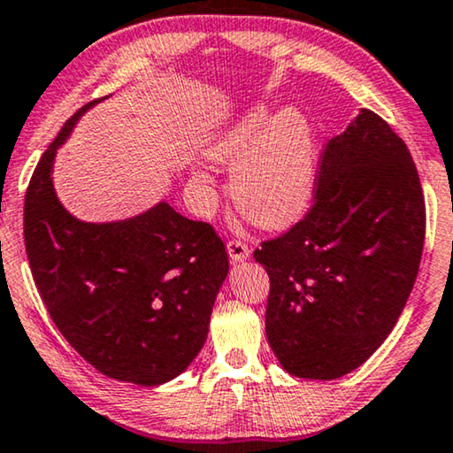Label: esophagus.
I'll return each instance as SVG.
<instances>
[{
  "instance_id": "34e87169",
  "label": "esophagus",
  "mask_w": 453,
  "mask_h": 453,
  "mask_svg": "<svg viewBox=\"0 0 453 453\" xmlns=\"http://www.w3.org/2000/svg\"><path fill=\"white\" fill-rule=\"evenodd\" d=\"M227 255H230L234 263H244L250 257V249L244 242H240V240H230L227 242Z\"/></svg>"
}]
</instances>
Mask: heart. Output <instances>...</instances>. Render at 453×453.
Masks as SVG:
<instances>
[{
	"mask_svg": "<svg viewBox=\"0 0 453 453\" xmlns=\"http://www.w3.org/2000/svg\"><path fill=\"white\" fill-rule=\"evenodd\" d=\"M215 164L234 167L236 209L261 227H286L309 207L319 180V136L304 111L257 104L204 144Z\"/></svg>",
	"mask_w": 453,
	"mask_h": 453,
	"instance_id": "heart-1",
	"label": "heart"
}]
</instances>
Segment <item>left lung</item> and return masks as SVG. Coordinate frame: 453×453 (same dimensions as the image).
Instances as JSON below:
<instances>
[{"mask_svg": "<svg viewBox=\"0 0 453 453\" xmlns=\"http://www.w3.org/2000/svg\"><path fill=\"white\" fill-rule=\"evenodd\" d=\"M425 198L406 144L360 110L325 147L315 203L255 261L269 273L265 331L303 379L358 369L395 327L418 273Z\"/></svg>", "mask_w": 453, "mask_h": 453, "instance_id": "8db88e82", "label": "left lung"}]
</instances>
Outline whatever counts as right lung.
Returning a JSON list of instances; mask_svg holds the SVG:
<instances>
[{
    "instance_id": "right-lung-1",
    "label": "right lung",
    "mask_w": 453,
    "mask_h": 453,
    "mask_svg": "<svg viewBox=\"0 0 453 453\" xmlns=\"http://www.w3.org/2000/svg\"><path fill=\"white\" fill-rule=\"evenodd\" d=\"M105 99L76 111L41 157L24 198V244L41 298L70 346L116 381L155 388L182 375L201 352L230 261L209 223L167 201L99 223L64 207L53 186L58 149Z\"/></svg>"
}]
</instances>
